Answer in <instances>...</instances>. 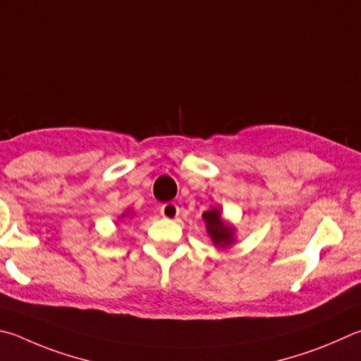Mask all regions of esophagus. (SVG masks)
Returning <instances> with one entry per match:
<instances>
[{"instance_id": "esophagus-1", "label": "esophagus", "mask_w": 361, "mask_h": 361, "mask_svg": "<svg viewBox=\"0 0 361 361\" xmlns=\"http://www.w3.org/2000/svg\"><path fill=\"white\" fill-rule=\"evenodd\" d=\"M161 214L167 219H175L180 214V208L175 203H166V205L161 207Z\"/></svg>"}]
</instances>
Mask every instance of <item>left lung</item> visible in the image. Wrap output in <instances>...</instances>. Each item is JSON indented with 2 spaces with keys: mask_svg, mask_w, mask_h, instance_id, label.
<instances>
[{
  "mask_svg": "<svg viewBox=\"0 0 361 361\" xmlns=\"http://www.w3.org/2000/svg\"><path fill=\"white\" fill-rule=\"evenodd\" d=\"M203 219L207 222L208 235L212 237L213 243L218 246H227L233 241V231L226 222H222L218 209H209L203 213Z\"/></svg>",
  "mask_w": 361,
  "mask_h": 361,
  "instance_id": "obj_1",
  "label": "left lung"
}]
</instances>
